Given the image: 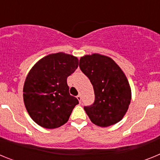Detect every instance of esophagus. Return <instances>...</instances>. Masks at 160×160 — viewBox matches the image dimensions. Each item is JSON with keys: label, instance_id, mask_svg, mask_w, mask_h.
Segmentation results:
<instances>
[{"label": "esophagus", "instance_id": "esophagus-1", "mask_svg": "<svg viewBox=\"0 0 160 160\" xmlns=\"http://www.w3.org/2000/svg\"><path fill=\"white\" fill-rule=\"evenodd\" d=\"M77 98H78V101H79V102H81L82 97H81V95H80V94H79V95H78V96H77Z\"/></svg>", "mask_w": 160, "mask_h": 160}]
</instances>
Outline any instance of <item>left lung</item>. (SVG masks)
<instances>
[{"instance_id":"obj_1","label":"left lung","mask_w":160,"mask_h":160,"mask_svg":"<svg viewBox=\"0 0 160 160\" xmlns=\"http://www.w3.org/2000/svg\"><path fill=\"white\" fill-rule=\"evenodd\" d=\"M79 67L94 87V103L84 107L90 121L106 128L122 120L131 102V90L121 68L111 58L98 53L82 57Z\"/></svg>"}]
</instances>
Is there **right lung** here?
Returning <instances> with one entry per match:
<instances>
[{"mask_svg": "<svg viewBox=\"0 0 160 160\" xmlns=\"http://www.w3.org/2000/svg\"><path fill=\"white\" fill-rule=\"evenodd\" d=\"M78 59L65 53L49 54L28 73L23 98L29 116L39 126L54 129L69 120L78 100L69 93L67 77L75 71Z\"/></svg>", "mask_w": 160, "mask_h": 160, "instance_id": "right-lung-1", "label": "right lung"}]
</instances>
